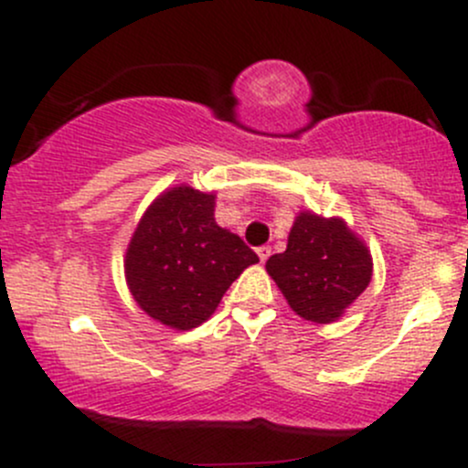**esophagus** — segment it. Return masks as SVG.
Instances as JSON below:
<instances>
[{
    "label": "esophagus",
    "instance_id": "obj_1",
    "mask_svg": "<svg viewBox=\"0 0 468 468\" xmlns=\"http://www.w3.org/2000/svg\"><path fill=\"white\" fill-rule=\"evenodd\" d=\"M257 255H260V261H266L271 257V246H260L257 249Z\"/></svg>",
    "mask_w": 468,
    "mask_h": 468
}]
</instances>
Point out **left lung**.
Wrapping results in <instances>:
<instances>
[{
	"instance_id": "8db88e82",
	"label": "left lung",
	"mask_w": 468,
	"mask_h": 468,
	"mask_svg": "<svg viewBox=\"0 0 468 468\" xmlns=\"http://www.w3.org/2000/svg\"><path fill=\"white\" fill-rule=\"evenodd\" d=\"M266 271L294 313L314 324H330L367 288L372 255L341 219L302 213L286 250L272 255Z\"/></svg>"
}]
</instances>
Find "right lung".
Listing matches in <instances>:
<instances>
[{"mask_svg":"<svg viewBox=\"0 0 468 468\" xmlns=\"http://www.w3.org/2000/svg\"><path fill=\"white\" fill-rule=\"evenodd\" d=\"M213 200L174 186L147 208L127 249L133 299L169 327L191 330L207 321L241 271L260 261L244 239L218 227Z\"/></svg>","mask_w":468,"mask_h":468,"instance_id":"add662e5","label":"right lung"}]
</instances>
